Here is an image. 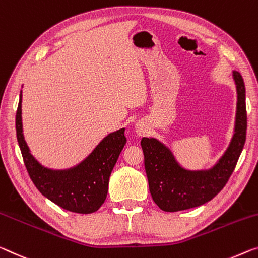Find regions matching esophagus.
<instances>
[{"instance_id": "esophagus-1", "label": "esophagus", "mask_w": 258, "mask_h": 258, "mask_svg": "<svg viewBox=\"0 0 258 258\" xmlns=\"http://www.w3.org/2000/svg\"><path fill=\"white\" fill-rule=\"evenodd\" d=\"M137 132H138V134H140V136H142V134H144V133L146 132V131H145L144 127H142L141 125H139L138 127H137Z\"/></svg>"}]
</instances>
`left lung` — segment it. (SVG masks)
I'll return each instance as SVG.
<instances>
[{"label": "left lung", "instance_id": "8db88e82", "mask_svg": "<svg viewBox=\"0 0 258 258\" xmlns=\"http://www.w3.org/2000/svg\"><path fill=\"white\" fill-rule=\"evenodd\" d=\"M236 86L234 134L216 164L208 170H187L167 147L155 138H142L145 169L154 202L163 211H181L200 207L217 195L230 179L246 142V88L242 77L233 71Z\"/></svg>", "mask_w": 258, "mask_h": 258}]
</instances>
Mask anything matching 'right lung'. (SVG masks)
I'll return each instance as SVG.
<instances>
[{
    "label": "right lung",
    "instance_id": "obj_1",
    "mask_svg": "<svg viewBox=\"0 0 258 258\" xmlns=\"http://www.w3.org/2000/svg\"><path fill=\"white\" fill-rule=\"evenodd\" d=\"M16 132L27 172L41 194L77 214H92L100 209L107 199L110 174L126 144L125 128L108 134L78 165L67 170L48 169L36 161L24 139L20 92Z\"/></svg>",
    "mask_w": 258,
    "mask_h": 258
}]
</instances>
